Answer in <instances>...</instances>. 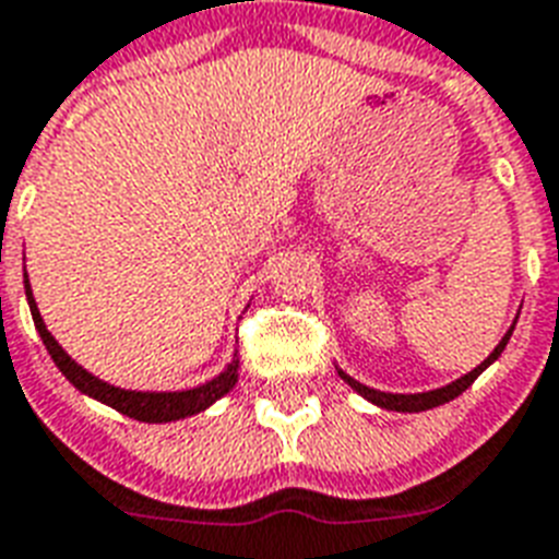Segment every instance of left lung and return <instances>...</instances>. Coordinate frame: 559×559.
<instances>
[{
	"instance_id": "1",
	"label": "left lung",
	"mask_w": 559,
	"mask_h": 559,
	"mask_svg": "<svg viewBox=\"0 0 559 559\" xmlns=\"http://www.w3.org/2000/svg\"><path fill=\"white\" fill-rule=\"evenodd\" d=\"M513 328H516V322L510 325V331H507L504 336H501V343H498L496 348H492V355L484 360L480 366H475L472 372H466L463 378H457V381L445 383V386H440V390H428V393H381V390H372V386H366V383L355 381L352 374H346L343 369H336L340 372V378L355 390V393H360L366 399V402L378 404V407H383V411H395V413H421V411H431V407H440V404L451 402V399H457L460 393H466L468 386L475 383V378H478L487 366H492L501 357V352L507 348V340H510V334H513Z\"/></svg>"
}]
</instances>
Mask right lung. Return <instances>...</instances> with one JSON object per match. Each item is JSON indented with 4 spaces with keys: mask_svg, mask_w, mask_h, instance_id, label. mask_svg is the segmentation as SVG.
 Segmentation results:
<instances>
[{
    "mask_svg": "<svg viewBox=\"0 0 559 559\" xmlns=\"http://www.w3.org/2000/svg\"><path fill=\"white\" fill-rule=\"evenodd\" d=\"M25 298H28V308H32V319L37 334H40L43 346L52 355L55 366L67 374V381L81 390L84 395H91L96 402L108 404L114 411H119L122 416H131L138 421H148V425H157V421H176L187 419V416H195V413L207 411L213 402H219L225 393H231L234 383H237V369H240V357L234 352L231 364L225 366L223 372L211 378V381L199 383L193 390H178V393H143V390H122V386H114V383L102 381L93 372H87L84 366H79L72 360L58 340L49 334V328L43 322L40 310H37V301L32 296V284H28V275H25Z\"/></svg>",
    "mask_w": 559,
    "mask_h": 559,
    "instance_id": "obj_1",
    "label": "right lung"
}]
</instances>
